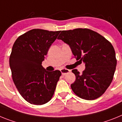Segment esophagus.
<instances>
[{
    "label": "esophagus",
    "instance_id": "esophagus-1",
    "mask_svg": "<svg viewBox=\"0 0 122 122\" xmlns=\"http://www.w3.org/2000/svg\"><path fill=\"white\" fill-rule=\"evenodd\" d=\"M60 71H61V73H62V74H63V75H65V74H67V73H70V71L69 70H68V69L62 68L60 70Z\"/></svg>",
    "mask_w": 122,
    "mask_h": 122
}]
</instances>
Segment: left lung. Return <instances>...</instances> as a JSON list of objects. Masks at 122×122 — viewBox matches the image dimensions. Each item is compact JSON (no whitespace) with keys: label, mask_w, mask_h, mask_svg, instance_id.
I'll return each mask as SVG.
<instances>
[{"label":"left lung","mask_w":122,"mask_h":122,"mask_svg":"<svg viewBox=\"0 0 122 122\" xmlns=\"http://www.w3.org/2000/svg\"><path fill=\"white\" fill-rule=\"evenodd\" d=\"M57 39L70 46L76 60L85 63L82 73L72 70L76 76L71 85L73 92L87 100L100 97L111 84L116 71L117 59L112 44L97 32L81 28L61 31Z\"/></svg>","instance_id":"1"}]
</instances>
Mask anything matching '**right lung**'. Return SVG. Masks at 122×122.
<instances>
[{
  "label": "right lung",
  "instance_id": "obj_1",
  "mask_svg": "<svg viewBox=\"0 0 122 122\" xmlns=\"http://www.w3.org/2000/svg\"><path fill=\"white\" fill-rule=\"evenodd\" d=\"M60 31L32 29L15 41L10 56L13 81L30 104L42 105L52 98L61 72L48 71L41 65Z\"/></svg>",
  "mask_w": 122,
  "mask_h": 122
}]
</instances>
